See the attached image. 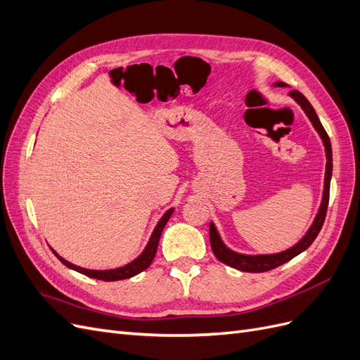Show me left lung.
<instances>
[{
	"mask_svg": "<svg viewBox=\"0 0 360 360\" xmlns=\"http://www.w3.org/2000/svg\"><path fill=\"white\" fill-rule=\"evenodd\" d=\"M275 85L285 86L284 82H276ZM290 96L302 106V110L304 111V114L308 115V118L311 120V123L314 124L315 130H317V132L321 136V139H323V144H324V148H326V159H328V163H326L323 200H321L320 210H319L317 216H315V219H314V224L311 225L308 233L303 236L302 240L297 245H294L292 248L284 250V252L274 254V255H243V254H237V252H234V250L228 249L224 245L219 234H217V231H216L214 225L210 224V245H212V250H213L214 257L219 259L221 263H224L226 266L234 267V269L242 270V271H250V274H261V271L276 269L281 264L287 263V261H290L291 258L299 255L300 252H303L304 249H308L311 246V243L315 240V237L319 236L320 230H321V226H323L324 219H326V212H328V205H329L330 177H332V146H330L329 135L326 134V130H324L323 124L320 123L317 112H315V110L312 108V105L308 102L307 97H304L297 90H291Z\"/></svg>",
	"mask_w": 360,
	"mask_h": 360,
	"instance_id": "obj_1",
	"label": "left lung"
}]
</instances>
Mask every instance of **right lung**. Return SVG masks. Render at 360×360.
Returning a JSON list of instances; mask_svg holds the SVG:
<instances>
[{
	"mask_svg": "<svg viewBox=\"0 0 360 360\" xmlns=\"http://www.w3.org/2000/svg\"><path fill=\"white\" fill-rule=\"evenodd\" d=\"M174 209H169L165 214L162 216V219L159 221V224L156 225L153 234H151L150 237V242L147 243L144 252L141 254L136 259H134L132 263H129L123 267H118V269H112V270H89V269H84V267H79V266H75L72 263H69V261H66L64 258H61L56 250H52L53 254H56V257L61 261V263L64 266H68L69 269H73L76 271H79V274L85 275V276H90V278H94V279H101V281H120V279H127V278H132L138 274H141V271L146 270L150 264L151 261H153L155 255H156V250H158V245H159V238H160V234L163 231V228H165L167 222L169 221V217L172 214Z\"/></svg>",
	"mask_w": 360,
	"mask_h": 360,
	"instance_id": "1",
	"label": "right lung"
}]
</instances>
